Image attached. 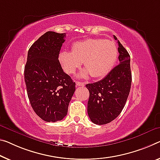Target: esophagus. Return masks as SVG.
I'll list each match as a JSON object with an SVG mask.
<instances>
[{"mask_svg": "<svg viewBox=\"0 0 160 160\" xmlns=\"http://www.w3.org/2000/svg\"><path fill=\"white\" fill-rule=\"evenodd\" d=\"M76 84H77V87H83V86L85 85V83L80 82H76Z\"/></svg>", "mask_w": 160, "mask_h": 160, "instance_id": "obj_1", "label": "esophagus"}]
</instances>
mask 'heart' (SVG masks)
Here are the masks:
<instances>
[{
  "label": "heart",
  "mask_w": 160,
  "mask_h": 160,
  "mask_svg": "<svg viewBox=\"0 0 160 160\" xmlns=\"http://www.w3.org/2000/svg\"><path fill=\"white\" fill-rule=\"evenodd\" d=\"M118 57V48L114 41L102 38H87L76 41L72 51H61L58 60L63 69L72 74L83 62L86 68L79 77L94 78L104 77L112 70Z\"/></svg>",
  "instance_id": "obj_1"
}]
</instances>
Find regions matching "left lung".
Masks as SVG:
<instances>
[{
    "label": "left lung",
    "mask_w": 160,
    "mask_h": 160,
    "mask_svg": "<svg viewBox=\"0 0 160 160\" xmlns=\"http://www.w3.org/2000/svg\"><path fill=\"white\" fill-rule=\"evenodd\" d=\"M114 38L117 40L115 36ZM118 44L119 64L103 79L86 85L89 92L88 114L96 124H106L116 119L124 109L130 92V56L119 41Z\"/></svg>",
    "instance_id": "8db88e82"
}]
</instances>
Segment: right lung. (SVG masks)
I'll list each match as a JSON object with an SVG mask.
<instances>
[{
  "label": "right lung",
  "instance_id": "obj_1",
  "mask_svg": "<svg viewBox=\"0 0 160 160\" xmlns=\"http://www.w3.org/2000/svg\"><path fill=\"white\" fill-rule=\"evenodd\" d=\"M66 33L48 31L29 48L24 68L28 97L33 111L43 121L64 118L76 88L75 82L63 72L58 55Z\"/></svg>",
  "mask_w": 160,
  "mask_h": 160
}]
</instances>
